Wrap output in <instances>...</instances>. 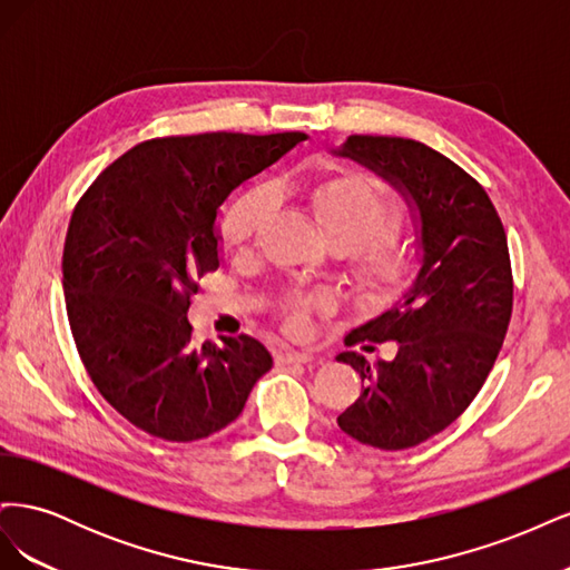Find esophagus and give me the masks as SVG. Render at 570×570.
Masks as SVG:
<instances>
[{
  "mask_svg": "<svg viewBox=\"0 0 570 570\" xmlns=\"http://www.w3.org/2000/svg\"><path fill=\"white\" fill-rule=\"evenodd\" d=\"M314 354L312 352H295V350H283L275 354V364H306L312 361Z\"/></svg>",
  "mask_w": 570,
  "mask_h": 570,
  "instance_id": "esophagus-1",
  "label": "esophagus"
}]
</instances>
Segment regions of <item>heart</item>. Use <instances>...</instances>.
I'll use <instances>...</instances> for the list:
<instances>
[{
    "label": "heart",
    "instance_id": "b5f03b06",
    "mask_svg": "<svg viewBox=\"0 0 570 570\" xmlns=\"http://www.w3.org/2000/svg\"><path fill=\"white\" fill-rule=\"evenodd\" d=\"M308 209L333 245L353 249L352 278L361 297L371 304L402 299L421 278V254L409 239L385 233L400 218V206L381 180L366 174H342L316 180L304 189ZM278 206L271 185H252L239 193L223 216V237L245 249L262 235ZM285 331L304 333L312 312L331 308L327 292L292 289L281 299Z\"/></svg>",
    "mask_w": 570,
    "mask_h": 570
}]
</instances>
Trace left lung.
Returning <instances> with one entry per match:
<instances>
[{"label":"left lung","instance_id":"1","mask_svg":"<svg viewBox=\"0 0 570 570\" xmlns=\"http://www.w3.org/2000/svg\"><path fill=\"white\" fill-rule=\"evenodd\" d=\"M333 154L387 180L419 230L416 287L344 340L366 352L394 342L396 354L375 364L354 350L337 354L361 375L337 425L361 444L409 450L469 409L502 350L513 306L507 233L482 185L423 142L350 135Z\"/></svg>","mask_w":570,"mask_h":570}]
</instances>
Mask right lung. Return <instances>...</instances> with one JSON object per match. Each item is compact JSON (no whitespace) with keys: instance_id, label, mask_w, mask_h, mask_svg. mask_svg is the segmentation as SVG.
<instances>
[{"instance_id":"obj_1","label":"right lung","mask_w":570,"mask_h":570,"mask_svg":"<svg viewBox=\"0 0 570 570\" xmlns=\"http://www.w3.org/2000/svg\"><path fill=\"white\" fill-rule=\"evenodd\" d=\"M304 140L157 137L101 170L76 204L61 256L68 323L95 387L135 428L168 442L209 438L271 371L249 335L197 344L187 308L220 264V204Z\"/></svg>"}]
</instances>
